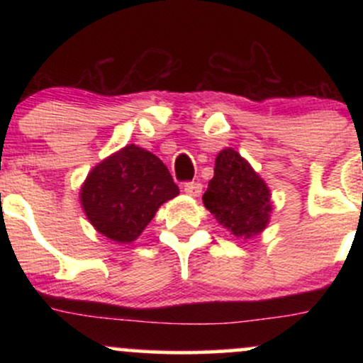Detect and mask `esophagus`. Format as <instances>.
Here are the masks:
<instances>
[{
  "label": "esophagus",
  "mask_w": 363,
  "mask_h": 363,
  "mask_svg": "<svg viewBox=\"0 0 363 363\" xmlns=\"http://www.w3.org/2000/svg\"><path fill=\"white\" fill-rule=\"evenodd\" d=\"M203 191V186L199 182H186L184 184V193L189 196H199Z\"/></svg>",
  "instance_id": "esophagus-1"
}]
</instances>
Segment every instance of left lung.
I'll return each mask as SVG.
<instances>
[{
  "label": "left lung",
  "instance_id": "8db88e82",
  "mask_svg": "<svg viewBox=\"0 0 363 363\" xmlns=\"http://www.w3.org/2000/svg\"><path fill=\"white\" fill-rule=\"evenodd\" d=\"M266 182L235 150L225 148L215 160V176L208 182L203 203L232 234L251 239L262 232L272 213Z\"/></svg>",
  "mask_w": 363,
  "mask_h": 363
}]
</instances>
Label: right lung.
I'll list each match as a JSON object with an SVG mask.
<instances>
[{
    "mask_svg": "<svg viewBox=\"0 0 363 363\" xmlns=\"http://www.w3.org/2000/svg\"><path fill=\"white\" fill-rule=\"evenodd\" d=\"M179 187L160 158L128 145L101 162L82 187V205L90 223L116 242H133L160 205Z\"/></svg>",
    "mask_w": 363,
    "mask_h": 363,
    "instance_id": "right-lung-1",
    "label": "right lung"
}]
</instances>
